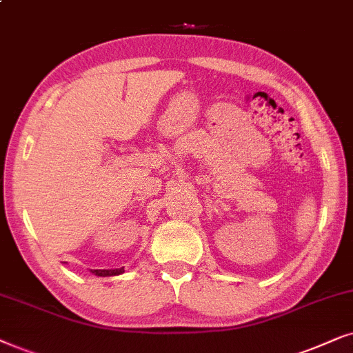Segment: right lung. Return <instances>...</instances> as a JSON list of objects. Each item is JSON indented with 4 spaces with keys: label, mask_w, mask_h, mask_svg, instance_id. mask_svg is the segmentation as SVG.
<instances>
[{
    "label": "right lung",
    "mask_w": 353,
    "mask_h": 353,
    "mask_svg": "<svg viewBox=\"0 0 353 353\" xmlns=\"http://www.w3.org/2000/svg\"><path fill=\"white\" fill-rule=\"evenodd\" d=\"M95 276H100V278H110V276H119L124 272V268H116V270H90Z\"/></svg>",
    "instance_id": "1"
}]
</instances>
